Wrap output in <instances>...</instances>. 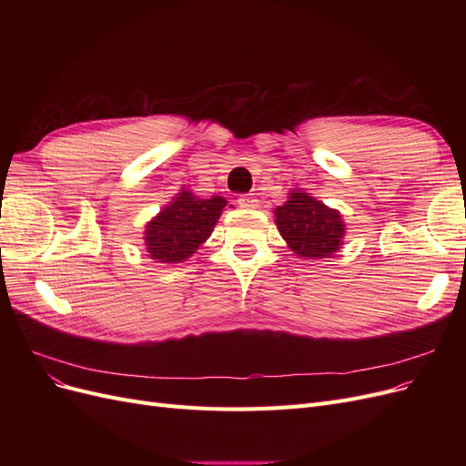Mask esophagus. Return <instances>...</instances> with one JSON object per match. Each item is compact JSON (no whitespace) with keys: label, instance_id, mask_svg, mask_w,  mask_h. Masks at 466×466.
<instances>
[{"label":"esophagus","instance_id":"esophagus-1","mask_svg":"<svg viewBox=\"0 0 466 466\" xmlns=\"http://www.w3.org/2000/svg\"><path fill=\"white\" fill-rule=\"evenodd\" d=\"M238 206L241 208H245V209H255V208H258V200H257V196H252V194H243V196H238Z\"/></svg>","mask_w":466,"mask_h":466}]
</instances>
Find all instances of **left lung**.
<instances>
[{
	"instance_id": "left-lung-1",
	"label": "left lung",
	"mask_w": 466,
	"mask_h": 466,
	"mask_svg": "<svg viewBox=\"0 0 466 466\" xmlns=\"http://www.w3.org/2000/svg\"><path fill=\"white\" fill-rule=\"evenodd\" d=\"M279 235L301 258H329L342 247L346 225L340 211L324 206L313 196L291 190L288 202L274 209Z\"/></svg>"
}]
</instances>
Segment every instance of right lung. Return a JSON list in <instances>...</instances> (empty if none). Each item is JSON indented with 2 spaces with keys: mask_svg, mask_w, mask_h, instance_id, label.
Instances as JSON below:
<instances>
[{
  "mask_svg": "<svg viewBox=\"0 0 466 466\" xmlns=\"http://www.w3.org/2000/svg\"><path fill=\"white\" fill-rule=\"evenodd\" d=\"M228 200L221 196L198 198L190 190H180L146 225V250L149 258L163 264H177L190 258L214 231Z\"/></svg>",
  "mask_w": 466,
  "mask_h": 466,
  "instance_id": "1",
  "label": "right lung"
}]
</instances>
